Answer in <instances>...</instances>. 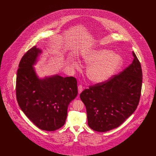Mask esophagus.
Wrapping results in <instances>:
<instances>
[{
	"label": "esophagus",
	"instance_id": "1",
	"mask_svg": "<svg viewBox=\"0 0 156 156\" xmlns=\"http://www.w3.org/2000/svg\"><path fill=\"white\" fill-rule=\"evenodd\" d=\"M83 87L81 85H80L78 87V94H79L81 93L82 92V90H83Z\"/></svg>",
	"mask_w": 156,
	"mask_h": 156
}]
</instances>
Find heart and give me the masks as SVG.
<instances>
[{
    "mask_svg": "<svg viewBox=\"0 0 156 156\" xmlns=\"http://www.w3.org/2000/svg\"><path fill=\"white\" fill-rule=\"evenodd\" d=\"M82 60L89 66L87 75L89 81L94 83H102L109 81L116 74L124 64L123 57L118 53L108 49H97L84 54ZM73 66L78 68V62Z\"/></svg>",
    "mask_w": 156,
    "mask_h": 156,
    "instance_id": "heart-1",
    "label": "heart"
}]
</instances>
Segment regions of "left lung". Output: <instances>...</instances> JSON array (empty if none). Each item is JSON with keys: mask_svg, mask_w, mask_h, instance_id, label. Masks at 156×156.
<instances>
[{"mask_svg": "<svg viewBox=\"0 0 156 156\" xmlns=\"http://www.w3.org/2000/svg\"><path fill=\"white\" fill-rule=\"evenodd\" d=\"M132 63L119 74L85 89L80 98L86 107L88 125L105 132L122 125L136 109L141 95V65L133 51Z\"/></svg>", "mask_w": 156, "mask_h": 156, "instance_id": "obj_1", "label": "left lung"}]
</instances>
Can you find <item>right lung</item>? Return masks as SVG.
Returning a JSON list of instances; mask_svg holds the SVG:
<instances>
[{"mask_svg":"<svg viewBox=\"0 0 156 156\" xmlns=\"http://www.w3.org/2000/svg\"><path fill=\"white\" fill-rule=\"evenodd\" d=\"M42 50L35 45L20 60L17 72L18 104L39 129L54 131L65 124L69 104L78 94L76 80L54 75L40 78L33 66Z\"/></svg>","mask_w":156,"mask_h":156,"instance_id":"right-lung-1","label":"right lung"}]
</instances>
